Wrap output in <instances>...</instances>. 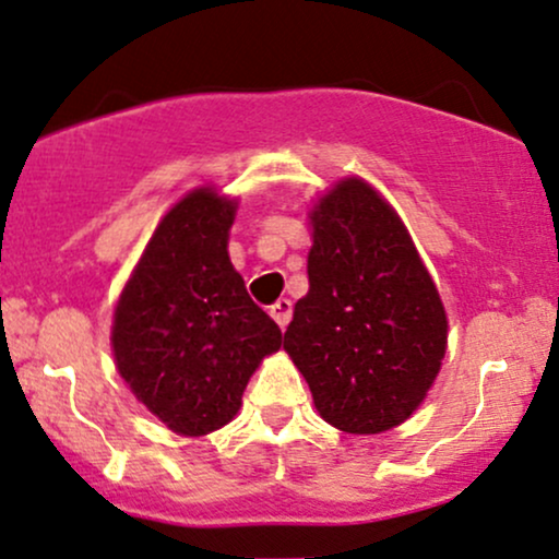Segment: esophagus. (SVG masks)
<instances>
[{
	"instance_id": "esophagus-1",
	"label": "esophagus",
	"mask_w": 559,
	"mask_h": 559,
	"mask_svg": "<svg viewBox=\"0 0 559 559\" xmlns=\"http://www.w3.org/2000/svg\"><path fill=\"white\" fill-rule=\"evenodd\" d=\"M271 318L278 322V328L284 331V328L288 325V320H292V301L288 299L275 301V305L271 307Z\"/></svg>"
}]
</instances>
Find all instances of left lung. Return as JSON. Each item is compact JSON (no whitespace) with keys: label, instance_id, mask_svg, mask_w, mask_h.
Returning <instances> with one entry per match:
<instances>
[{"label":"left lung","instance_id":"1","mask_svg":"<svg viewBox=\"0 0 559 559\" xmlns=\"http://www.w3.org/2000/svg\"><path fill=\"white\" fill-rule=\"evenodd\" d=\"M309 292L284 348L320 416L354 435L408 419L445 356L448 320L406 226L367 181L346 179L312 211Z\"/></svg>","mask_w":559,"mask_h":559}]
</instances>
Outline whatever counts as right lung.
<instances>
[{
	"instance_id": "obj_1",
	"label": "right lung",
	"mask_w": 559,
	"mask_h": 559,
	"mask_svg": "<svg viewBox=\"0 0 559 559\" xmlns=\"http://www.w3.org/2000/svg\"><path fill=\"white\" fill-rule=\"evenodd\" d=\"M234 203L194 190L164 215L114 312L119 374L166 427L207 435L234 419L281 328L228 260Z\"/></svg>"
}]
</instances>
